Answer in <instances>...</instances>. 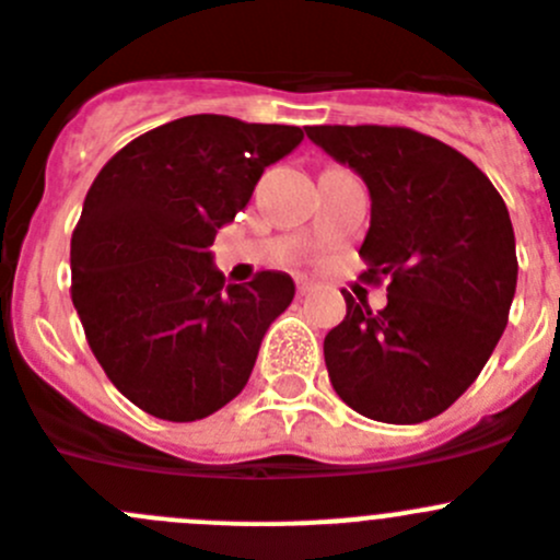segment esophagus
I'll return each mask as SVG.
<instances>
[{"label": "esophagus", "mask_w": 560, "mask_h": 560, "mask_svg": "<svg viewBox=\"0 0 560 560\" xmlns=\"http://www.w3.org/2000/svg\"><path fill=\"white\" fill-rule=\"evenodd\" d=\"M316 289H319V283H314V280H296V294H300V296L314 294Z\"/></svg>", "instance_id": "esophagus-1"}]
</instances>
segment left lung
Instances as JSON below:
<instances>
[{
    "label": "left lung",
    "mask_w": 560,
    "mask_h": 560,
    "mask_svg": "<svg viewBox=\"0 0 560 560\" xmlns=\"http://www.w3.org/2000/svg\"><path fill=\"white\" fill-rule=\"evenodd\" d=\"M305 132L366 183V280L388 277L383 311L343 296L325 338L332 388L361 417L428 422L475 383L508 325L520 264L505 202L469 158L408 127Z\"/></svg>",
    "instance_id": "1"
}]
</instances>
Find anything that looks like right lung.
<instances>
[{"label":"right lung","mask_w":560,"mask_h":560,"mask_svg":"<svg viewBox=\"0 0 560 560\" xmlns=\"http://www.w3.org/2000/svg\"><path fill=\"white\" fill-rule=\"evenodd\" d=\"M300 141V127L183 116L127 143L89 188L71 302L113 386L152 417L197 422L238 397L294 300L285 271L224 285L210 244Z\"/></svg>","instance_id":"obj_1"}]
</instances>
